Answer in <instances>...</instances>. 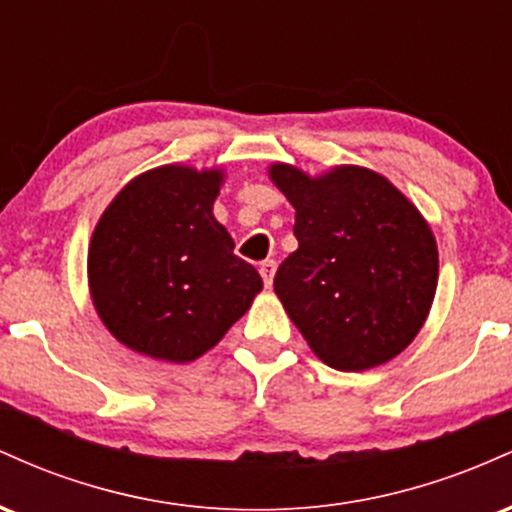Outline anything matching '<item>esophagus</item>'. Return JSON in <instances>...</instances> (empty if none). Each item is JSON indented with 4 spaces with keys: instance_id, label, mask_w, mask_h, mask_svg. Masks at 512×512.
<instances>
[{
    "instance_id": "34e87169",
    "label": "esophagus",
    "mask_w": 512,
    "mask_h": 512,
    "mask_svg": "<svg viewBox=\"0 0 512 512\" xmlns=\"http://www.w3.org/2000/svg\"><path fill=\"white\" fill-rule=\"evenodd\" d=\"M274 272H276V262L274 260H264L260 264V274H262V279H264V286H272Z\"/></svg>"
}]
</instances>
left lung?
Returning a JSON list of instances; mask_svg holds the SVG:
<instances>
[{"label":"left lung","mask_w":512,"mask_h":512,"mask_svg":"<svg viewBox=\"0 0 512 512\" xmlns=\"http://www.w3.org/2000/svg\"><path fill=\"white\" fill-rule=\"evenodd\" d=\"M269 180L296 209L298 240L276 269L274 293L313 354L344 373L402 354L438 286V245L424 214L363 166L310 175L272 163Z\"/></svg>","instance_id":"left-lung-1"}]
</instances>
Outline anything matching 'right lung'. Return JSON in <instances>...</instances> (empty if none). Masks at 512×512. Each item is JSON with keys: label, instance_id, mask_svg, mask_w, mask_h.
Segmentation results:
<instances>
[{"label": "right lung", "instance_id": "obj_1", "mask_svg": "<svg viewBox=\"0 0 512 512\" xmlns=\"http://www.w3.org/2000/svg\"><path fill=\"white\" fill-rule=\"evenodd\" d=\"M223 168L168 163L113 197L88 243V293L108 332L137 354L197 361L250 310L257 269L216 221Z\"/></svg>", "mask_w": 512, "mask_h": 512}]
</instances>
